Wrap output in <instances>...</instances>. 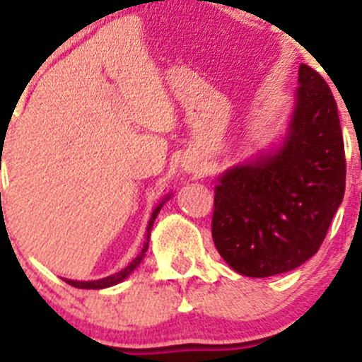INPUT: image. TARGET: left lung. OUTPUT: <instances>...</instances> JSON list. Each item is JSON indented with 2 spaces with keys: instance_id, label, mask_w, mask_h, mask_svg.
Masks as SVG:
<instances>
[{
  "instance_id": "8db88e82",
  "label": "left lung",
  "mask_w": 362,
  "mask_h": 362,
  "mask_svg": "<svg viewBox=\"0 0 362 362\" xmlns=\"http://www.w3.org/2000/svg\"><path fill=\"white\" fill-rule=\"evenodd\" d=\"M289 131L279 151L218 177L211 238L235 272H291L322 245L345 194V147L326 80L299 66Z\"/></svg>"
}]
</instances>
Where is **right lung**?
<instances>
[{"label": "right lung", "instance_id": "obj_1", "mask_svg": "<svg viewBox=\"0 0 362 362\" xmlns=\"http://www.w3.org/2000/svg\"><path fill=\"white\" fill-rule=\"evenodd\" d=\"M166 199H170V196H166V198H164L163 202H160V203L158 204V206L154 208V211H152V217H151V221H148V226H147V236H145L144 249H141L140 254H138L136 257H134L133 261H131L129 264L126 266V268H124V269H120V272H119V273H115V275H110V276H107V279L93 280V282H76V280H68V279H64V282L69 284V286L76 287V289H105V287H112V286H115V284L122 282L124 279H127V276H129V273L133 272V269L136 268L138 264H140V262H141V259L145 257V252H147V249H148V238H151L152 226H154V221H156V217H158L159 210H160V208H163V204H164V202H166Z\"/></svg>", "mask_w": 362, "mask_h": 362}]
</instances>
